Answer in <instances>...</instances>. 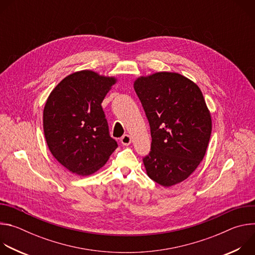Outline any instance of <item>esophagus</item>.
I'll return each mask as SVG.
<instances>
[{
  "label": "esophagus",
  "instance_id": "esophagus-1",
  "mask_svg": "<svg viewBox=\"0 0 255 255\" xmlns=\"http://www.w3.org/2000/svg\"><path fill=\"white\" fill-rule=\"evenodd\" d=\"M121 143L123 145H129L131 143V137L128 134H125L121 137Z\"/></svg>",
  "mask_w": 255,
  "mask_h": 255
}]
</instances>
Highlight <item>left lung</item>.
I'll return each mask as SVG.
<instances>
[{
  "label": "left lung",
  "mask_w": 255,
  "mask_h": 255,
  "mask_svg": "<svg viewBox=\"0 0 255 255\" xmlns=\"http://www.w3.org/2000/svg\"><path fill=\"white\" fill-rule=\"evenodd\" d=\"M149 122L151 147L143 157L147 175L163 187L188 178L203 160L212 121L199 87L175 72H156L134 83Z\"/></svg>",
  "instance_id": "1"
}]
</instances>
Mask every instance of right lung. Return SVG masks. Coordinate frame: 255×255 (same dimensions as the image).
<instances>
[{"mask_svg":"<svg viewBox=\"0 0 255 255\" xmlns=\"http://www.w3.org/2000/svg\"><path fill=\"white\" fill-rule=\"evenodd\" d=\"M115 83L114 78L81 70L63 79L46 101L43 129L48 148L72 173H94L118 147L101 105Z\"/></svg>","mask_w":255,"mask_h":255,"instance_id":"right-lung-1","label":"right lung"}]
</instances>
